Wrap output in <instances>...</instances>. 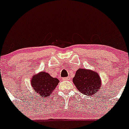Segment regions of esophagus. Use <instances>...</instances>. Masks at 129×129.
Wrapping results in <instances>:
<instances>
[{
	"label": "esophagus",
	"instance_id": "34e87169",
	"mask_svg": "<svg viewBox=\"0 0 129 129\" xmlns=\"http://www.w3.org/2000/svg\"><path fill=\"white\" fill-rule=\"evenodd\" d=\"M62 79H63V81H69V80H70V77H63V78Z\"/></svg>",
	"mask_w": 129,
	"mask_h": 129
}]
</instances>
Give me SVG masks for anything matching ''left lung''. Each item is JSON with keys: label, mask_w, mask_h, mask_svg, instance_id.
<instances>
[{"label": "left lung", "mask_w": 129, "mask_h": 129, "mask_svg": "<svg viewBox=\"0 0 129 129\" xmlns=\"http://www.w3.org/2000/svg\"><path fill=\"white\" fill-rule=\"evenodd\" d=\"M73 81L79 92L89 96L97 93L102 87L99 74L94 71L84 68L77 70Z\"/></svg>", "instance_id": "left-lung-1"}]
</instances>
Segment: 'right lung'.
<instances>
[{
    "instance_id": "add662e5",
    "label": "right lung",
    "mask_w": 129,
    "mask_h": 129,
    "mask_svg": "<svg viewBox=\"0 0 129 129\" xmlns=\"http://www.w3.org/2000/svg\"><path fill=\"white\" fill-rule=\"evenodd\" d=\"M59 80L47 73L42 71L31 78V86L37 93L42 97H47L52 93L59 83Z\"/></svg>"
}]
</instances>
